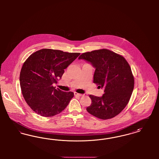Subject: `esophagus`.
<instances>
[{"label":"esophagus","mask_w":159,"mask_h":159,"mask_svg":"<svg viewBox=\"0 0 159 159\" xmlns=\"http://www.w3.org/2000/svg\"><path fill=\"white\" fill-rule=\"evenodd\" d=\"M74 93H75V96H78V97H82V96H83V95H82V94H80V93H77L76 92H75Z\"/></svg>","instance_id":"obj_1"}]
</instances>
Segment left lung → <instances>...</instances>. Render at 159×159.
<instances>
[{"label": "left lung", "instance_id": "1", "mask_svg": "<svg viewBox=\"0 0 159 159\" xmlns=\"http://www.w3.org/2000/svg\"><path fill=\"white\" fill-rule=\"evenodd\" d=\"M79 59L88 61L95 67L93 83L104 88L102 97L89 95L92 103L86 108L87 111L102 120L120 113L128 104L134 88V77L128 61L107 49L84 52Z\"/></svg>", "mask_w": 159, "mask_h": 159}]
</instances>
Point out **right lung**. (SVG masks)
Segmentation results:
<instances>
[{
    "label": "right lung",
    "mask_w": 159,
    "mask_h": 159,
    "mask_svg": "<svg viewBox=\"0 0 159 159\" xmlns=\"http://www.w3.org/2000/svg\"><path fill=\"white\" fill-rule=\"evenodd\" d=\"M80 53L42 49L32 53L21 70L20 83L23 97L31 110L43 117L60 113L74 97L73 92H63L52 84L61 78L64 69Z\"/></svg>",
    "instance_id": "1"
}]
</instances>
